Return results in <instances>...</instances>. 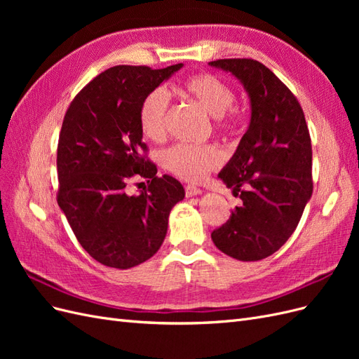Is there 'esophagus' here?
Listing matches in <instances>:
<instances>
[{
    "mask_svg": "<svg viewBox=\"0 0 359 359\" xmlns=\"http://www.w3.org/2000/svg\"><path fill=\"white\" fill-rule=\"evenodd\" d=\"M184 190H186V196L187 198H191V196H198V194L202 193V190L196 186H191V184H187L186 187H184Z\"/></svg>",
    "mask_w": 359,
    "mask_h": 359,
    "instance_id": "obj_1",
    "label": "esophagus"
}]
</instances>
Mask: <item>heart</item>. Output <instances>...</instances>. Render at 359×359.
Here are the masks:
<instances>
[{
  "instance_id": "heart-1",
  "label": "heart",
  "mask_w": 359,
  "mask_h": 359,
  "mask_svg": "<svg viewBox=\"0 0 359 359\" xmlns=\"http://www.w3.org/2000/svg\"><path fill=\"white\" fill-rule=\"evenodd\" d=\"M181 91L212 115L214 126L222 133H235L243 124V114L235 106L232 86L212 73H198L182 82ZM169 94L165 88L151 90L139 107L140 132L149 140H161L166 135ZM161 166L186 181H201L222 163L220 151L214 145L177 144L160 156Z\"/></svg>"
}]
</instances>
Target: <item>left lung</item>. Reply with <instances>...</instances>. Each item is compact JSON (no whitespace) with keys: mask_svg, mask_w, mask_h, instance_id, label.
I'll use <instances>...</instances> for the list:
<instances>
[{"mask_svg":"<svg viewBox=\"0 0 359 359\" xmlns=\"http://www.w3.org/2000/svg\"><path fill=\"white\" fill-rule=\"evenodd\" d=\"M210 64L240 79L252 103L248 130L219 173L241 205L211 238L227 256L260 260L289 240L311 198L309 127L297 97L262 62L226 58Z\"/></svg>","mask_w":359,"mask_h":359,"instance_id":"8db88e82","label":"left lung"}]
</instances>
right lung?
<instances>
[{"label":"right lung","instance_id":"1","mask_svg":"<svg viewBox=\"0 0 359 359\" xmlns=\"http://www.w3.org/2000/svg\"><path fill=\"white\" fill-rule=\"evenodd\" d=\"M182 67L115 66L76 94L58 139L57 202L85 252L106 266L127 269L157 253L181 182L157 177L139 127L144 97ZM139 176L147 187L128 195Z\"/></svg>","mask_w":359,"mask_h":359}]
</instances>
